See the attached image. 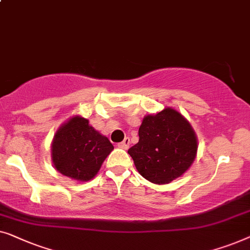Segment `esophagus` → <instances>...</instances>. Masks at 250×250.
Instances as JSON below:
<instances>
[{
  "instance_id": "34e87169",
  "label": "esophagus",
  "mask_w": 250,
  "mask_h": 250,
  "mask_svg": "<svg viewBox=\"0 0 250 250\" xmlns=\"http://www.w3.org/2000/svg\"><path fill=\"white\" fill-rule=\"evenodd\" d=\"M129 146H130V139L128 138V137H125V138L122 140L120 144H118V147H120V148H122V149H128Z\"/></svg>"
}]
</instances>
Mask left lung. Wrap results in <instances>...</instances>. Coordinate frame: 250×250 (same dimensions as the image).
I'll list each match as a JSON object with an SVG mask.
<instances>
[{"instance_id":"obj_1","label":"left lung","mask_w":250,"mask_h":250,"mask_svg":"<svg viewBox=\"0 0 250 250\" xmlns=\"http://www.w3.org/2000/svg\"><path fill=\"white\" fill-rule=\"evenodd\" d=\"M139 142L128 150L140 175L155 185H167L180 178L194 163L198 140L180 112L164 107L144 117Z\"/></svg>"}]
</instances>
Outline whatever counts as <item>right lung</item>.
I'll use <instances>...</instances> for the list:
<instances>
[{
    "label": "right lung",
    "mask_w": 250,
    "mask_h": 250,
    "mask_svg": "<svg viewBox=\"0 0 250 250\" xmlns=\"http://www.w3.org/2000/svg\"><path fill=\"white\" fill-rule=\"evenodd\" d=\"M114 149L107 137L89 125L88 119L73 115L59 126L51 144L54 168L78 182H87L98 173Z\"/></svg>",
    "instance_id": "add662e5"
}]
</instances>
